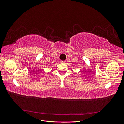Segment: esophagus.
<instances>
[{"label":"esophagus","mask_w":124,"mask_h":124,"mask_svg":"<svg viewBox=\"0 0 124 124\" xmlns=\"http://www.w3.org/2000/svg\"><path fill=\"white\" fill-rule=\"evenodd\" d=\"M65 62H66V61H61V63H65Z\"/></svg>","instance_id":"34e87169"}]
</instances>
